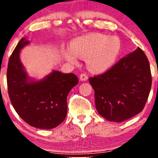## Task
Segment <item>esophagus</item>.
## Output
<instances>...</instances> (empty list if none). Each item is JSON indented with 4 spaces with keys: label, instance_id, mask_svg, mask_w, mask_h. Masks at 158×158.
<instances>
[{
    "label": "esophagus",
    "instance_id": "34e87169",
    "mask_svg": "<svg viewBox=\"0 0 158 158\" xmlns=\"http://www.w3.org/2000/svg\"><path fill=\"white\" fill-rule=\"evenodd\" d=\"M79 78H80L81 81H86L88 80V76H87L86 73H81L80 76H79Z\"/></svg>",
    "mask_w": 158,
    "mask_h": 158
}]
</instances>
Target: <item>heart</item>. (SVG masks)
<instances>
[{
  "mask_svg": "<svg viewBox=\"0 0 158 158\" xmlns=\"http://www.w3.org/2000/svg\"><path fill=\"white\" fill-rule=\"evenodd\" d=\"M118 38L93 33L79 38L71 43V48H64L63 55L69 62L76 64L79 56L87 57V66L90 71L102 73L110 68L120 52Z\"/></svg>",
  "mask_w": 158,
  "mask_h": 158,
  "instance_id": "heart-1",
  "label": "heart"
}]
</instances>
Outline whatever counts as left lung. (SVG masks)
Masks as SVG:
<instances>
[{"label": "left lung", "instance_id": "obj_1", "mask_svg": "<svg viewBox=\"0 0 158 158\" xmlns=\"http://www.w3.org/2000/svg\"><path fill=\"white\" fill-rule=\"evenodd\" d=\"M98 113L109 121L120 123L144 108L152 87L147 56L138 48L107 71L90 77Z\"/></svg>", "mask_w": 158, "mask_h": 158}]
</instances>
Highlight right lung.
I'll return each mask as SVG.
<instances>
[{
	"label": "right lung",
	"mask_w": 158,
	"mask_h": 158,
	"mask_svg": "<svg viewBox=\"0 0 158 158\" xmlns=\"http://www.w3.org/2000/svg\"><path fill=\"white\" fill-rule=\"evenodd\" d=\"M29 44L20 40L10 56L7 68V88L11 103L27 124L41 129H51L64 120L68 111L67 97L79 82L73 73L53 70L43 80L28 81L19 59L21 49Z\"/></svg>",
	"instance_id": "add662e5"
}]
</instances>
